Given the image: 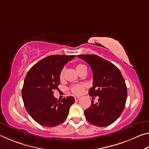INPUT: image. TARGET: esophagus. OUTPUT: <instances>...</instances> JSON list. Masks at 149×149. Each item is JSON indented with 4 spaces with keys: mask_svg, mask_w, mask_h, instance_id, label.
<instances>
[{
    "mask_svg": "<svg viewBox=\"0 0 149 149\" xmlns=\"http://www.w3.org/2000/svg\"><path fill=\"white\" fill-rule=\"evenodd\" d=\"M74 99H75V101H78V100H79L80 99V98H79V97H75Z\"/></svg>",
    "mask_w": 149,
    "mask_h": 149,
    "instance_id": "34e87169",
    "label": "esophagus"
}]
</instances>
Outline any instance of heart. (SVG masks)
<instances>
[{
	"mask_svg": "<svg viewBox=\"0 0 149 149\" xmlns=\"http://www.w3.org/2000/svg\"><path fill=\"white\" fill-rule=\"evenodd\" d=\"M75 68H76L77 72L80 74L81 72L83 70H84L85 69H87V68L84 65L79 64L76 65ZM64 70L63 69L61 70V72L60 73V79H62L63 78H64ZM85 89V85L78 84V85H73V86L70 87V91H71V92L73 93V94H74L75 95H79L81 94Z\"/></svg>",
	"mask_w": 149,
	"mask_h": 149,
	"instance_id": "1",
	"label": "heart"
}]
</instances>
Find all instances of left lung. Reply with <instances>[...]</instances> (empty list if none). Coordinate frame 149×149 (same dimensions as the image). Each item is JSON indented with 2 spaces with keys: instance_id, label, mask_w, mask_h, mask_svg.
Listing matches in <instances>:
<instances>
[{
  "instance_id": "left-lung-1",
  "label": "left lung",
  "mask_w": 149,
  "mask_h": 149,
  "mask_svg": "<svg viewBox=\"0 0 149 149\" xmlns=\"http://www.w3.org/2000/svg\"><path fill=\"white\" fill-rule=\"evenodd\" d=\"M91 67L93 86L89 95L98 97L99 102L85 110L87 120L91 124L105 127L114 123L124 110L127 91L120 70L110 62L94 54L78 55Z\"/></svg>"
}]
</instances>
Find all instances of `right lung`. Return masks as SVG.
Here are the masks:
<instances>
[{"mask_svg": "<svg viewBox=\"0 0 149 149\" xmlns=\"http://www.w3.org/2000/svg\"><path fill=\"white\" fill-rule=\"evenodd\" d=\"M75 56L52 55L42 59L31 68L24 79L22 99L26 109L35 122L46 127H54L64 122L73 97L61 100L54 97L53 91L60 84V73Z\"/></svg>", "mask_w": 149, "mask_h": 149, "instance_id": "right-lung-1", "label": "right lung"}]
</instances>
